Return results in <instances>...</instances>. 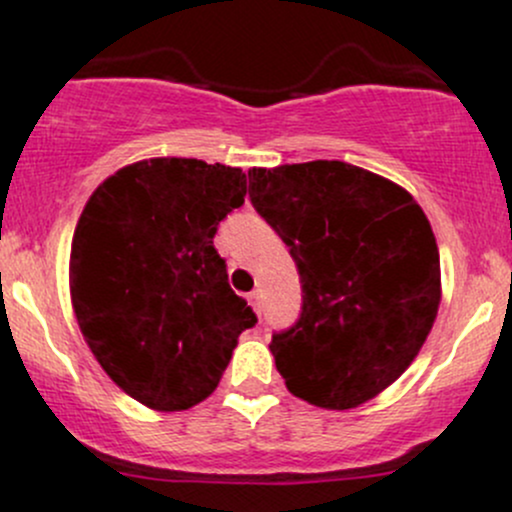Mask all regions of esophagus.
I'll return each instance as SVG.
<instances>
[{
    "instance_id": "obj_1",
    "label": "esophagus",
    "mask_w": 512,
    "mask_h": 512,
    "mask_svg": "<svg viewBox=\"0 0 512 512\" xmlns=\"http://www.w3.org/2000/svg\"><path fill=\"white\" fill-rule=\"evenodd\" d=\"M247 299H250L252 309H255L257 314H262V292H260V289H255V292L247 294Z\"/></svg>"
}]
</instances>
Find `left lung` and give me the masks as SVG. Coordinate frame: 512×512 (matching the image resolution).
Masks as SVG:
<instances>
[{"mask_svg": "<svg viewBox=\"0 0 512 512\" xmlns=\"http://www.w3.org/2000/svg\"><path fill=\"white\" fill-rule=\"evenodd\" d=\"M250 203L289 247L302 312L272 334L287 389L322 409H354L421 352L441 302L436 237L391 180L342 160L252 168Z\"/></svg>", "mask_w": 512, "mask_h": 512, "instance_id": "1", "label": "left lung"}]
</instances>
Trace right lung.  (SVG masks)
I'll list each match as a JSON object with an SVG mask.
<instances>
[{"mask_svg": "<svg viewBox=\"0 0 512 512\" xmlns=\"http://www.w3.org/2000/svg\"><path fill=\"white\" fill-rule=\"evenodd\" d=\"M240 168L153 158L103 180L71 242V302L91 352L141 404L183 411L215 391L257 314L213 245L245 203Z\"/></svg>", "mask_w": 512, "mask_h": 512, "instance_id": "right-lung-1", "label": "right lung"}]
</instances>
